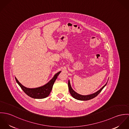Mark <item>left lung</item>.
I'll list each match as a JSON object with an SVG mask.
<instances>
[{
	"label": "left lung",
	"instance_id": "obj_1",
	"mask_svg": "<svg viewBox=\"0 0 129 129\" xmlns=\"http://www.w3.org/2000/svg\"><path fill=\"white\" fill-rule=\"evenodd\" d=\"M106 84H107V83L100 90H99L98 91H97V92H95L93 94H90V95H80V94L77 93L76 92H75L71 87L70 80H69V82H68L69 89V91H70V92L71 95L74 97V98H75L76 99H77V100H84H84H90L91 99L94 98L96 96H97L100 93V92L102 91V90L104 88V87L106 86Z\"/></svg>",
	"mask_w": 129,
	"mask_h": 129
}]
</instances>
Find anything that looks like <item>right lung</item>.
<instances>
[{
	"mask_svg": "<svg viewBox=\"0 0 129 129\" xmlns=\"http://www.w3.org/2000/svg\"><path fill=\"white\" fill-rule=\"evenodd\" d=\"M60 73L58 72L55 74L54 77L46 85L36 88H28L23 86L15 77V79L19 85L20 86L21 89L23 90L27 95L35 99H43L48 97L51 91H52L54 83L57 78V76Z\"/></svg>",
	"mask_w": 129,
	"mask_h": 129,
	"instance_id": "right-lung-1",
	"label": "right lung"
}]
</instances>
